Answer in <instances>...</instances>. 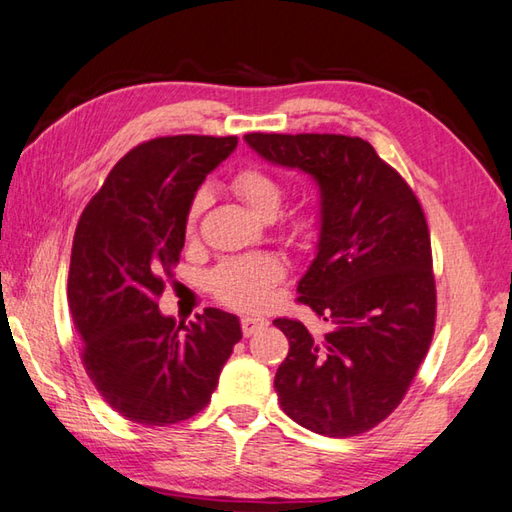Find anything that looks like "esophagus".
I'll use <instances>...</instances> for the list:
<instances>
[{"mask_svg":"<svg viewBox=\"0 0 512 512\" xmlns=\"http://www.w3.org/2000/svg\"><path fill=\"white\" fill-rule=\"evenodd\" d=\"M264 326H268V319L266 317H255V315H244L242 317V330H244L246 337L255 335L257 330H262Z\"/></svg>","mask_w":512,"mask_h":512,"instance_id":"esophagus-1","label":"esophagus"}]
</instances>
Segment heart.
Returning a JSON list of instances; mask_svg holds the SVG:
<instances>
[{
    "mask_svg": "<svg viewBox=\"0 0 512 512\" xmlns=\"http://www.w3.org/2000/svg\"><path fill=\"white\" fill-rule=\"evenodd\" d=\"M230 188L235 195L253 210L257 217L273 219L284 202V186L279 179L262 166H242L230 175ZM206 206V195L197 193L188 208V233H195L197 219ZM310 226L306 215L293 219L295 233H302ZM282 277V264L270 255L230 257L219 264L208 277V286L219 302L239 310L259 308L268 297V290Z\"/></svg>",
    "mask_w": 512,
    "mask_h": 512,
    "instance_id": "b5f03b06",
    "label": "heart"
}]
</instances>
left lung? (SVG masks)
<instances>
[{
    "label": "left lung",
    "mask_w": 512,
    "mask_h": 512,
    "mask_svg": "<svg viewBox=\"0 0 512 512\" xmlns=\"http://www.w3.org/2000/svg\"><path fill=\"white\" fill-rule=\"evenodd\" d=\"M270 164L319 184L317 255L297 302L328 322L313 335L279 317L288 355L275 390L284 413L317 435L355 437L402 404L435 333L437 293L422 204L362 137L248 133Z\"/></svg>",
    "instance_id": "obj_1"
}]
</instances>
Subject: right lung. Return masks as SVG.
Returning a JSON list of instances; mask_svg holds the SVG:
<instances>
[{"instance_id": "1", "label": "right lung", "mask_w": 512, "mask_h": 512, "mask_svg": "<svg viewBox=\"0 0 512 512\" xmlns=\"http://www.w3.org/2000/svg\"><path fill=\"white\" fill-rule=\"evenodd\" d=\"M235 146V135L139 144L79 217L68 308L82 364L104 402L135 424H177L206 408L242 339L239 319L219 308L177 326L157 306L182 255L190 202Z\"/></svg>"}]
</instances>
